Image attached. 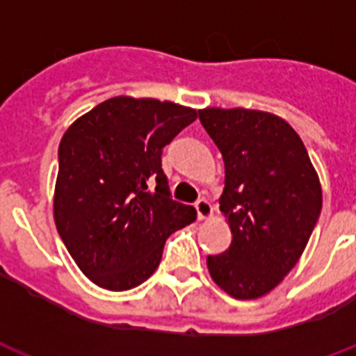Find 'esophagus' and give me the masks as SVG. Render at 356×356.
<instances>
[{
	"mask_svg": "<svg viewBox=\"0 0 356 356\" xmlns=\"http://www.w3.org/2000/svg\"><path fill=\"white\" fill-rule=\"evenodd\" d=\"M195 210L199 220H208L211 215H213V208H211V204L206 201V199H199V201L195 202Z\"/></svg>",
	"mask_w": 356,
	"mask_h": 356,
	"instance_id": "1",
	"label": "esophagus"
}]
</instances>
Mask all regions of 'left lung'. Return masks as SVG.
Returning a JSON list of instances; mask_svg holds the SVG:
<instances>
[{
  "label": "left lung",
  "instance_id": "8db88e82",
  "mask_svg": "<svg viewBox=\"0 0 356 356\" xmlns=\"http://www.w3.org/2000/svg\"><path fill=\"white\" fill-rule=\"evenodd\" d=\"M199 119L222 154L219 202L234 235L222 255L206 259L208 271L229 297H264L306 250L322 210L321 179L302 139L275 113L211 106Z\"/></svg>",
  "mask_w": 356,
  "mask_h": 356
}]
</instances>
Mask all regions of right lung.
<instances>
[{
    "label": "right lung",
    "mask_w": 356,
    "mask_h": 356,
    "mask_svg": "<svg viewBox=\"0 0 356 356\" xmlns=\"http://www.w3.org/2000/svg\"><path fill=\"white\" fill-rule=\"evenodd\" d=\"M195 119V108L172 101L118 95L63 136L54 222L79 270L99 288L143 284L157 270L166 238L197 219L193 206L170 199L161 168L164 146Z\"/></svg>",
    "instance_id": "right-lung-1"
}]
</instances>
